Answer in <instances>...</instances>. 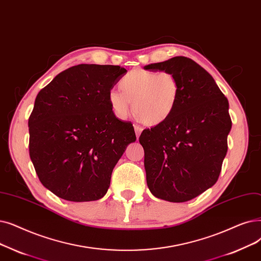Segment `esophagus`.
<instances>
[{"label": "esophagus", "instance_id": "obj_1", "mask_svg": "<svg viewBox=\"0 0 261 261\" xmlns=\"http://www.w3.org/2000/svg\"><path fill=\"white\" fill-rule=\"evenodd\" d=\"M134 130H135V134H137V138L139 139L141 133H142V131H143V128L140 127V126H138V124H134Z\"/></svg>", "mask_w": 261, "mask_h": 261}]
</instances>
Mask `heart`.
<instances>
[{
	"label": "heart",
	"mask_w": 261,
	"mask_h": 261,
	"mask_svg": "<svg viewBox=\"0 0 261 261\" xmlns=\"http://www.w3.org/2000/svg\"><path fill=\"white\" fill-rule=\"evenodd\" d=\"M121 89H112L109 103L114 115L126 119L133 109L146 124H159L171 117L180 94L177 76L168 71L134 69L119 81Z\"/></svg>",
	"instance_id": "b5f03b06"
}]
</instances>
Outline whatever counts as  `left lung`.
Instances as JSON below:
<instances>
[{"mask_svg": "<svg viewBox=\"0 0 261 261\" xmlns=\"http://www.w3.org/2000/svg\"><path fill=\"white\" fill-rule=\"evenodd\" d=\"M180 83L173 114L140 137L146 180L153 196L172 202L195 198L218 181L231 129L228 100L201 66L185 56L150 64Z\"/></svg>", "mask_w": 261, "mask_h": 261, "instance_id": "left-lung-1", "label": "left lung"}]
</instances>
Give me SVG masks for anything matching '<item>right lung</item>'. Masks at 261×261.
<instances>
[{
    "mask_svg": "<svg viewBox=\"0 0 261 261\" xmlns=\"http://www.w3.org/2000/svg\"><path fill=\"white\" fill-rule=\"evenodd\" d=\"M127 70L81 64L56 75L38 93L29 118L30 156L40 182L70 201L102 198L130 143V121L119 120L109 93Z\"/></svg>",
    "mask_w": 261,
    "mask_h": 261,
    "instance_id": "obj_1",
    "label": "right lung"
}]
</instances>
